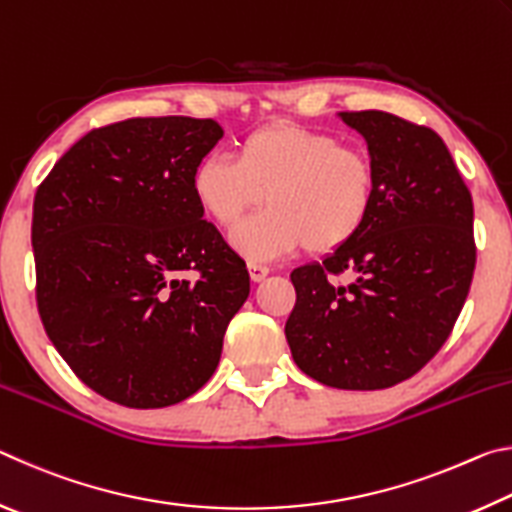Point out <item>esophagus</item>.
Masks as SVG:
<instances>
[{"mask_svg":"<svg viewBox=\"0 0 512 512\" xmlns=\"http://www.w3.org/2000/svg\"><path fill=\"white\" fill-rule=\"evenodd\" d=\"M248 273H250V280H253V282H262L264 277L268 275V266L257 264V262H250L248 264Z\"/></svg>","mask_w":512,"mask_h":512,"instance_id":"obj_1","label":"esophagus"}]
</instances>
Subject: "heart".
Masks as SVG:
<instances>
[{
    "mask_svg": "<svg viewBox=\"0 0 512 512\" xmlns=\"http://www.w3.org/2000/svg\"><path fill=\"white\" fill-rule=\"evenodd\" d=\"M377 169L366 151L298 124H271L246 135L237 155L210 153L192 171V196L214 223L230 225L250 207L268 205L230 232L248 262H271L300 246L332 253L366 228L377 203Z\"/></svg>",
    "mask_w": 512,
    "mask_h": 512,
    "instance_id": "b5f03b06",
    "label": "heart"
}]
</instances>
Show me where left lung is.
<instances>
[{"mask_svg":"<svg viewBox=\"0 0 512 512\" xmlns=\"http://www.w3.org/2000/svg\"><path fill=\"white\" fill-rule=\"evenodd\" d=\"M368 144L377 203L348 246L291 273L284 327L296 366L343 391H379L433 359L476 264L470 189L438 133L391 112H339ZM351 282L339 285L334 274Z\"/></svg>","mask_w":512,"mask_h":512,"instance_id":"1","label":"left lung"}]
</instances>
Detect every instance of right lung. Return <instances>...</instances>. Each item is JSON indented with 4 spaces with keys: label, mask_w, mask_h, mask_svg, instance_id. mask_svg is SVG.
<instances>
[{
    "label": "right lung",
    "mask_w": 512,
    "mask_h": 512,
    "mask_svg": "<svg viewBox=\"0 0 512 512\" xmlns=\"http://www.w3.org/2000/svg\"><path fill=\"white\" fill-rule=\"evenodd\" d=\"M221 135L212 119H126L81 137L38 187L42 325L106 400L162 409L219 366L225 329L250 293L244 259L192 196L196 162ZM183 270L199 280L183 281Z\"/></svg>",
    "instance_id": "obj_1"
}]
</instances>
